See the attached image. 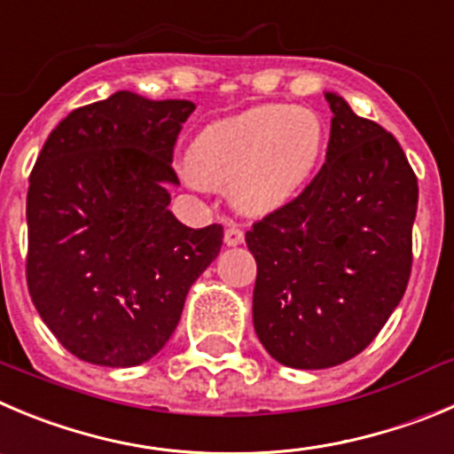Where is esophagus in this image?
<instances>
[{
	"label": "esophagus",
	"mask_w": 454,
	"mask_h": 454,
	"mask_svg": "<svg viewBox=\"0 0 454 454\" xmlns=\"http://www.w3.org/2000/svg\"><path fill=\"white\" fill-rule=\"evenodd\" d=\"M223 241H226V247H239L244 244V231L239 226H228L223 232Z\"/></svg>",
	"instance_id": "1"
}]
</instances>
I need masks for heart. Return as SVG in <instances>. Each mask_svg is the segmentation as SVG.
<instances>
[{"label":"heart","mask_w":454,"mask_h":454,"mask_svg":"<svg viewBox=\"0 0 454 454\" xmlns=\"http://www.w3.org/2000/svg\"><path fill=\"white\" fill-rule=\"evenodd\" d=\"M325 150L320 116L307 107L257 105L207 122L185 152L192 185H231L241 210H278L316 175Z\"/></svg>","instance_id":"obj_1"}]
</instances>
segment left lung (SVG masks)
<instances>
[{"label":"left lung","mask_w":454,"mask_h":454,"mask_svg":"<svg viewBox=\"0 0 454 454\" xmlns=\"http://www.w3.org/2000/svg\"><path fill=\"white\" fill-rule=\"evenodd\" d=\"M327 163L300 197L253 223V325L275 361L327 370L361 354L412 270L419 185L399 141L338 93Z\"/></svg>","instance_id":"8db88e82"}]
</instances>
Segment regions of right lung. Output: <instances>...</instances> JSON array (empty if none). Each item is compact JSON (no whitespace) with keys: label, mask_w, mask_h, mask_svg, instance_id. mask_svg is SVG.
I'll use <instances>...</instances> for the list:
<instances>
[{"label":"right lung","mask_w":454,"mask_h":454,"mask_svg":"<svg viewBox=\"0 0 454 454\" xmlns=\"http://www.w3.org/2000/svg\"><path fill=\"white\" fill-rule=\"evenodd\" d=\"M190 100L116 91L74 109L28 179V294L80 361L134 367L163 349L223 228L184 226L168 210L172 150Z\"/></svg>","instance_id":"right-lung-1"}]
</instances>
